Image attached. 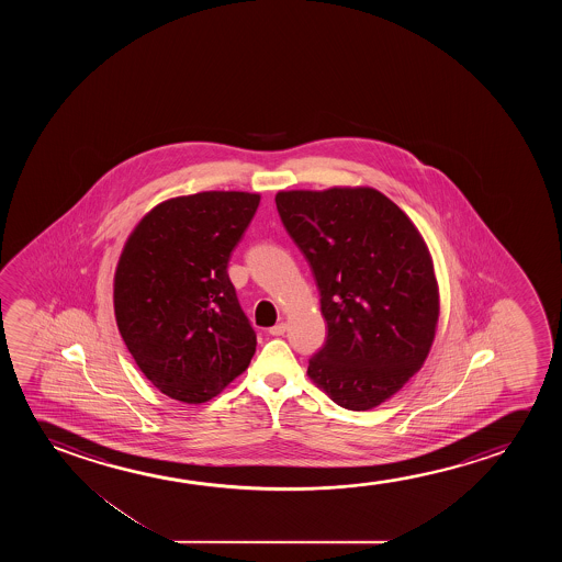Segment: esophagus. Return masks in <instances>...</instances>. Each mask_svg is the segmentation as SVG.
<instances>
[{"label":"esophagus","mask_w":562,"mask_h":562,"mask_svg":"<svg viewBox=\"0 0 562 562\" xmlns=\"http://www.w3.org/2000/svg\"><path fill=\"white\" fill-rule=\"evenodd\" d=\"M285 328H288V326H285L284 323H278L277 326L270 328L269 334L270 336H284Z\"/></svg>","instance_id":"1"}]
</instances>
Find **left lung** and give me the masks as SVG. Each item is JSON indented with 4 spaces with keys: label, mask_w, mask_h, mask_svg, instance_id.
<instances>
[{
    "label": "left lung",
    "mask_w": 562,
    "mask_h": 562,
    "mask_svg": "<svg viewBox=\"0 0 562 562\" xmlns=\"http://www.w3.org/2000/svg\"><path fill=\"white\" fill-rule=\"evenodd\" d=\"M277 209L328 324L308 378L339 407H378L420 370L436 336L438 282L420 232L374 188L278 192Z\"/></svg>",
    "instance_id": "left-lung-1"
}]
</instances>
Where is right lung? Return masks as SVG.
Listing matches in <instances>:
<instances>
[{"label": "right lung", "instance_id": "right-lung-1", "mask_svg": "<svg viewBox=\"0 0 562 562\" xmlns=\"http://www.w3.org/2000/svg\"><path fill=\"white\" fill-rule=\"evenodd\" d=\"M259 201L247 192L162 201L124 244L116 326L139 370L172 400H213L251 362L257 336L226 269Z\"/></svg>", "mask_w": 562, "mask_h": 562}]
</instances>
